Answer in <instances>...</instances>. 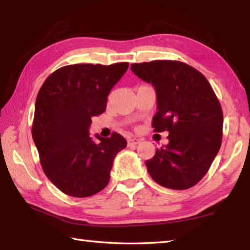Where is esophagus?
I'll list each match as a JSON object with an SVG mask.
<instances>
[{"mask_svg": "<svg viewBox=\"0 0 250 250\" xmlns=\"http://www.w3.org/2000/svg\"><path fill=\"white\" fill-rule=\"evenodd\" d=\"M140 143H141V140H139V139H130V140L128 141V144H129V146L137 145V144H140Z\"/></svg>", "mask_w": 250, "mask_h": 250, "instance_id": "obj_1", "label": "esophagus"}]
</instances>
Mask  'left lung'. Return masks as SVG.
Instances as JSON below:
<instances>
[{
	"label": "left lung",
	"mask_w": 250,
	"mask_h": 250,
	"mask_svg": "<svg viewBox=\"0 0 250 250\" xmlns=\"http://www.w3.org/2000/svg\"><path fill=\"white\" fill-rule=\"evenodd\" d=\"M131 71L157 92L155 132H168V144L146 161L152 179L166 188L193 187L208 171L222 140L221 105L203 74L184 62L133 63Z\"/></svg>",
	"instance_id": "8db88e82"
}]
</instances>
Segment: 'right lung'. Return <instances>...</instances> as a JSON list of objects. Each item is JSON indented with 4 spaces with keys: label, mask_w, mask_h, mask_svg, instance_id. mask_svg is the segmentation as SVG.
<instances>
[{
    "label": "right lung",
    "mask_w": 250,
    "mask_h": 250,
    "mask_svg": "<svg viewBox=\"0 0 250 250\" xmlns=\"http://www.w3.org/2000/svg\"><path fill=\"white\" fill-rule=\"evenodd\" d=\"M129 67L72 64L47 77L36 97L32 136L43 171L67 195L87 198L107 186L117 153L126 146L122 135H89L93 116L102 114L111 88Z\"/></svg>",
    "instance_id": "add662e5"
}]
</instances>
